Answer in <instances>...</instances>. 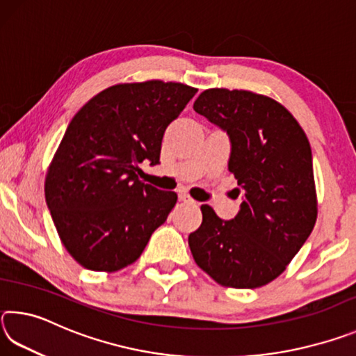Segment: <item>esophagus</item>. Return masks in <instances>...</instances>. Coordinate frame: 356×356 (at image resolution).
Masks as SVG:
<instances>
[{"label": "esophagus", "mask_w": 356, "mask_h": 356, "mask_svg": "<svg viewBox=\"0 0 356 356\" xmlns=\"http://www.w3.org/2000/svg\"><path fill=\"white\" fill-rule=\"evenodd\" d=\"M179 201L182 202H188V204H195V201L191 200V197L186 195V193H179Z\"/></svg>", "instance_id": "1"}]
</instances>
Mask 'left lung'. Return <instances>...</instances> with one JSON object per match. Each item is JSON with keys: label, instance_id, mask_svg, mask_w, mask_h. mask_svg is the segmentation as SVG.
<instances>
[{"label": "left lung", "instance_id": "1", "mask_svg": "<svg viewBox=\"0 0 356 356\" xmlns=\"http://www.w3.org/2000/svg\"><path fill=\"white\" fill-rule=\"evenodd\" d=\"M195 111L226 131L227 168L237 179L238 213L221 220L201 206L193 259L221 286L256 289L284 272L317 218L312 152L303 129L278 102L250 91L207 89Z\"/></svg>", "mask_w": 356, "mask_h": 356}]
</instances>
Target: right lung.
I'll return each mask as SVG.
<instances>
[{
	"instance_id": "right-lung-1",
	"label": "right lung",
	"mask_w": 356,
	"mask_h": 356,
	"mask_svg": "<svg viewBox=\"0 0 356 356\" xmlns=\"http://www.w3.org/2000/svg\"><path fill=\"white\" fill-rule=\"evenodd\" d=\"M197 89L160 80L116 84L74 118L45 179V201L63 245L84 268L134 264L176 206L174 191L140 180L160 163L168 125Z\"/></svg>"
}]
</instances>
